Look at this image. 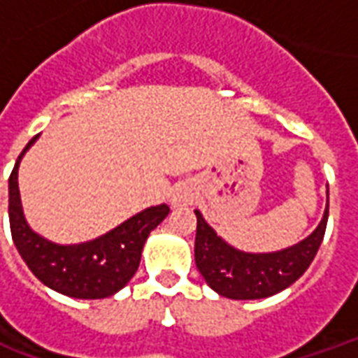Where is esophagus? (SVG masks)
<instances>
[{
    "instance_id": "1",
    "label": "esophagus",
    "mask_w": 358,
    "mask_h": 358,
    "mask_svg": "<svg viewBox=\"0 0 358 358\" xmlns=\"http://www.w3.org/2000/svg\"><path fill=\"white\" fill-rule=\"evenodd\" d=\"M172 205H176V207H182V205H187V203L192 201V195L187 192L186 187H176V192L172 194Z\"/></svg>"
}]
</instances>
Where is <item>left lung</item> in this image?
<instances>
[{
  "instance_id": "left-lung-1",
  "label": "left lung",
  "mask_w": 358,
  "mask_h": 358,
  "mask_svg": "<svg viewBox=\"0 0 358 358\" xmlns=\"http://www.w3.org/2000/svg\"><path fill=\"white\" fill-rule=\"evenodd\" d=\"M195 234V264L205 282L228 299H263L299 280L320 248L328 207L315 232L297 245L276 253H243L218 238L199 210Z\"/></svg>"
}]
</instances>
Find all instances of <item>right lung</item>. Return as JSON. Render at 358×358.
<instances>
[{
  "mask_svg": "<svg viewBox=\"0 0 358 358\" xmlns=\"http://www.w3.org/2000/svg\"><path fill=\"white\" fill-rule=\"evenodd\" d=\"M34 136L15 163L9 176V224L22 261L40 282L76 299H103L122 289L140 266L141 249L149 232L171 213L169 205H157L117 226L94 241L80 245H57L30 230L20 207L19 163Z\"/></svg>",
  "mask_w": 358,
  "mask_h": 358,
  "instance_id": "obj_1",
  "label": "right lung"
}]
</instances>
